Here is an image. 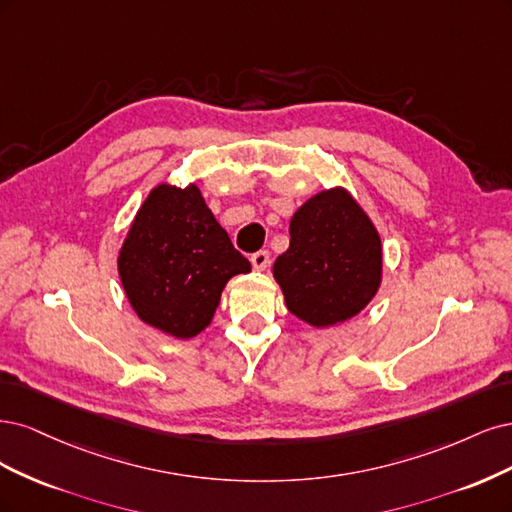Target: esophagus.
I'll use <instances>...</instances> for the list:
<instances>
[{
  "instance_id": "34e87169",
  "label": "esophagus",
  "mask_w": 512,
  "mask_h": 512,
  "mask_svg": "<svg viewBox=\"0 0 512 512\" xmlns=\"http://www.w3.org/2000/svg\"><path fill=\"white\" fill-rule=\"evenodd\" d=\"M251 263L255 270H266L270 266V251H257L251 255Z\"/></svg>"
}]
</instances>
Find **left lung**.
Masks as SVG:
<instances>
[{
    "label": "left lung",
    "mask_w": 512,
    "mask_h": 512,
    "mask_svg": "<svg viewBox=\"0 0 512 512\" xmlns=\"http://www.w3.org/2000/svg\"><path fill=\"white\" fill-rule=\"evenodd\" d=\"M274 278L295 317L327 327L355 317L381 285L383 249L372 221L344 189L321 191L293 214Z\"/></svg>",
    "instance_id": "left-lung-1"
}]
</instances>
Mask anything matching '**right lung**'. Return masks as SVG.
I'll return each instance as SVG.
<instances>
[{"label":"right lung","mask_w":512,"mask_h":512,"mask_svg":"<svg viewBox=\"0 0 512 512\" xmlns=\"http://www.w3.org/2000/svg\"><path fill=\"white\" fill-rule=\"evenodd\" d=\"M249 270L195 185L153 189L119 253L121 283L138 317L176 338L200 334L227 280Z\"/></svg>","instance_id":"add662e5"}]
</instances>
